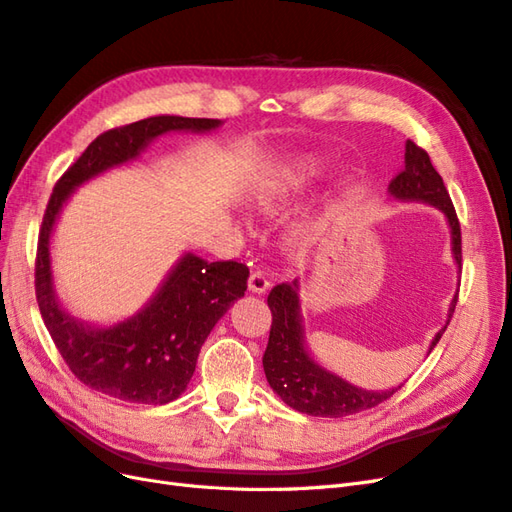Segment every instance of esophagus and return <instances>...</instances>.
Wrapping results in <instances>:
<instances>
[{"label":"esophagus","instance_id":"34e87169","mask_svg":"<svg viewBox=\"0 0 512 512\" xmlns=\"http://www.w3.org/2000/svg\"><path fill=\"white\" fill-rule=\"evenodd\" d=\"M247 286H250V290H252V292L262 294V292H267V290H269L271 282L267 280V275H265V273L258 271V269H254V271L250 273V282H247Z\"/></svg>","mask_w":512,"mask_h":512}]
</instances>
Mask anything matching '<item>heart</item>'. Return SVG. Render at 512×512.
<instances>
[{
    "instance_id": "b5f03b06",
    "label": "heart",
    "mask_w": 512,
    "mask_h": 512,
    "mask_svg": "<svg viewBox=\"0 0 512 512\" xmlns=\"http://www.w3.org/2000/svg\"><path fill=\"white\" fill-rule=\"evenodd\" d=\"M318 173V164L314 160H297L282 166L275 173L260 179L254 190V203L258 211L267 215H277L286 211L290 205L307 192ZM309 241V232L305 228H297L292 232V243L303 250Z\"/></svg>"
}]
</instances>
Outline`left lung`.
Listing matches in <instances>:
<instances>
[{"mask_svg":"<svg viewBox=\"0 0 512 512\" xmlns=\"http://www.w3.org/2000/svg\"><path fill=\"white\" fill-rule=\"evenodd\" d=\"M389 192L401 200H423L433 207H438L448 220L453 235V254L457 265L461 267V228L453 200L448 196L444 181L433 168L427 151L418 147L414 141L406 143V166L401 173L389 183ZM269 309H271V333L269 344L262 356L267 382L271 389L282 397L284 404L312 416H348L374 408L382 401L391 399L397 389L389 391H365L359 386L342 380L331 371L322 369L312 356L307 354L303 344V327L299 316V282L277 284L269 292ZM457 297L448 309V322L455 312ZM446 322V324H448ZM433 337L429 352L436 348L442 333Z\"/></svg>","mask_w":512,"mask_h":512,"instance_id":"1","label":"left lung"}]
</instances>
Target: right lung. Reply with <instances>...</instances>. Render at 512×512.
<instances>
[{
  "instance_id": "right-lung-1",
  "label": "right lung",
  "mask_w": 512,
  "mask_h": 512,
  "mask_svg": "<svg viewBox=\"0 0 512 512\" xmlns=\"http://www.w3.org/2000/svg\"><path fill=\"white\" fill-rule=\"evenodd\" d=\"M220 119L160 115L100 134L55 183L36 252V299L42 320L72 374L89 389L132 404L162 406L194 376L200 346L228 307L247 290L243 262H207L185 254L145 309L113 327H89L59 305L53 290L49 241L74 188L104 170L134 160L164 132H209Z\"/></svg>"
}]
</instances>
